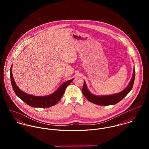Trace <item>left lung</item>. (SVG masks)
Here are the masks:
<instances>
[{"mask_svg":"<svg viewBox=\"0 0 149 149\" xmlns=\"http://www.w3.org/2000/svg\"><path fill=\"white\" fill-rule=\"evenodd\" d=\"M135 76V69H134L133 76L130 84L125 90H123V91H122L119 93L108 95V96H95L92 95L91 93H90V92H89V91L86 88L85 81H84L83 89H82L83 93L85 97L88 99V101L94 104L100 105V106L113 105L118 103L120 100H122L131 91L134 85Z\"/></svg>","mask_w":149,"mask_h":149,"instance_id":"1","label":"left lung"}]
</instances>
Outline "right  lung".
<instances>
[{"label":"right lung","instance_id":"obj_1","mask_svg":"<svg viewBox=\"0 0 149 149\" xmlns=\"http://www.w3.org/2000/svg\"><path fill=\"white\" fill-rule=\"evenodd\" d=\"M11 68L12 66L10 69V77L14 91L15 92L17 96H18L24 103H26L29 106L33 107L48 108L56 104L63 97L65 91L68 85H69L73 80L72 79L65 82L54 93L49 96H35L28 95L23 92L17 86L13 78V76L11 72Z\"/></svg>","mask_w":149,"mask_h":149}]
</instances>
